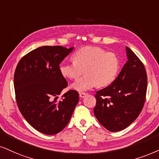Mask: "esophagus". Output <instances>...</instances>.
Returning a JSON list of instances; mask_svg holds the SVG:
<instances>
[{
    "instance_id": "34e87169",
    "label": "esophagus",
    "mask_w": 159,
    "mask_h": 159,
    "mask_svg": "<svg viewBox=\"0 0 159 159\" xmlns=\"http://www.w3.org/2000/svg\"><path fill=\"white\" fill-rule=\"evenodd\" d=\"M86 94H87L85 93V92H80V93H79V96H80V97H81V98H84V97H85V96L86 95Z\"/></svg>"
}]
</instances>
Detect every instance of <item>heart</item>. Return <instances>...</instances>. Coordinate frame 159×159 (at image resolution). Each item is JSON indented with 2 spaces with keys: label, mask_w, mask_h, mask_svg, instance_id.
Segmentation results:
<instances>
[{
  "label": "heart",
  "mask_w": 159,
  "mask_h": 159,
  "mask_svg": "<svg viewBox=\"0 0 159 159\" xmlns=\"http://www.w3.org/2000/svg\"><path fill=\"white\" fill-rule=\"evenodd\" d=\"M73 59L71 63H62L59 70L64 77L69 79H76L84 71L86 75L71 85L72 89L78 92L86 91L96 86L110 85L120 71L118 56L100 48L86 46L80 48L73 54Z\"/></svg>",
  "instance_id": "obj_1"
}]
</instances>
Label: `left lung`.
<instances>
[{"label":"left lung","instance_id":"obj_1","mask_svg":"<svg viewBox=\"0 0 159 159\" xmlns=\"http://www.w3.org/2000/svg\"><path fill=\"white\" fill-rule=\"evenodd\" d=\"M128 61L113 83L96 92L94 114L104 128L115 132L125 129L143 108L148 78L143 63L126 47Z\"/></svg>","mask_w":159,"mask_h":159}]
</instances>
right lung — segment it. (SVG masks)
<instances>
[{
	"label": "right lung",
	"instance_id": "add662e5",
	"mask_svg": "<svg viewBox=\"0 0 159 159\" xmlns=\"http://www.w3.org/2000/svg\"><path fill=\"white\" fill-rule=\"evenodd\" d=\"M73 48L39 47L24 56L16 67L14 86L20 111L32 127L47 135L66 127L79 100L75 90H69L57 100L67 86L59 65Z\"/></svg>",
	"mask_w": 159,
	"mask_h": 159
}]
</instances>
